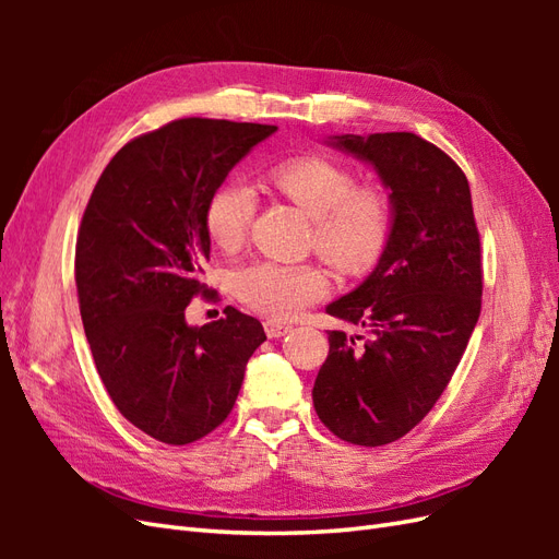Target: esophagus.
Listing matches in <instances>:
<instances>
[{
    "label": "esophagus",
    "instance_id": "1",
    "mask_svg": "<svg viewBox=\"0 0 559 559\" xmlns=\"http://www.w3.org/2000/svg\"><path fill=\"white\" fill-rule=\"evenodd\" d=\"M263 326H265V335L267 337H282V335H286V333L292 331L289 324H282V321H273V319H267Z\"/></svg>",
    "mask_w": 559,
    "mask_h": 559
}]
</instances>
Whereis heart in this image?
<instances>
[{
  "label": "heart",
  "instance_id": "1",
  "mask_svg": "<svg viewBox=\"0 0 559 559\" xmlns=\"http://www.w3.org/2000/svg\"><path fill=\"white\" fill-rule=\"evenodd\" d=\"M275 189L312 218V245L333 267L361 273L384 251L394 230V202L380 186H357L347 167L326 158H298L270 173ZM259 198L245 179H228L210 195L205 228L212 242L238 249L257 214ZM329 289L314 263L259 261L233 275V292L251 310L292 319Z\"/></svg>",
  "mask_w": 559,
  "mask_h": 559
}]
</instances>
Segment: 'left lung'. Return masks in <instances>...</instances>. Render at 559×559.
Returning a JSON list of instances; mask_svg holds the SVG:
<instances>
[{
	"mask_svg": "<svg viewBox=\"0 0 559 559\" xmlns=\"http://www.w3.org/2000/svg\"><path fill=\"white\" fill-rule=\"evenodd\" d=\"M329 144L373 165L394 230L373 273L326 308L368 335L329 331L312 401L337 438L378 448L425 419L462 361L480 317V235L466 175L431 142L376 132Z\"/></svg>",
	"mask_w": 559,
	"mask_h": 559,
	"instance_id": "left-lung-1",
	"label": "left lung"
}]
</instances>
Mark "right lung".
<instances>
[{
  "label": "right lung",
  "mask_w": 559,
  "mask_h": 559,
  "mask_svg": "<svg viewBox=\"0 0 559 559\" xmlns=\"http://www.w3.org/2000/svg\"><path fill=\"white\" fill-rule=\"evenodd\" d=\"M277 126L179 118L130 140L97 179L83 212L74 277L83 331L114 405L167 445L214 431L265 341L235 308L205 326L186 306L210 289V195Z\"/></svg>",
  "instance_id": "1"
}]
</instances>
